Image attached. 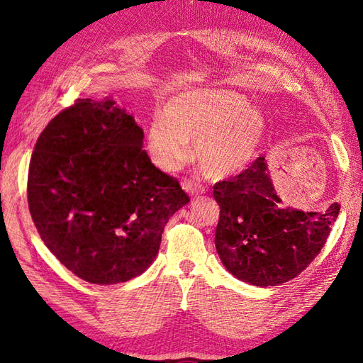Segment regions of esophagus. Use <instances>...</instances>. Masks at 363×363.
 I'll list each match as a JSON object with an SVG mask.
<instances>
[{
  "label": "esophagus",
  "mask_w": 363,
  "mask_h": 363,
  "mask_svg": "<svg viewBox=\"0 0 363 363\" xmlns=\"http://www.w3.org/2000/svg\"><path fill=\"white\" fill-rule=\"evenodd\" d=\"M182 189L187 191V194H190V195H194V196H196V195H201V194H204V189H201L198 186V184H195V182H191V181H186L182 184Z\"/></svg>",
  "instance_id": "34e87169"
}]
</instances>
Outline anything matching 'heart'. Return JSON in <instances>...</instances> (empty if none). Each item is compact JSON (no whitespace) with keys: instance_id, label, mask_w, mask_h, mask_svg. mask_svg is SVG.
<instances>
[{"instance_id":"b5f03b06","label":"heart","mask_w":363,"mask_h":363,"mask_svg":"<svg viewBox=\"0 0 363 363\" xmlns=\"http://www.w3.org/2000/svg\"><path fill=\"white\" fill-rule=\"evenodd\" d=\"M267 135V118L237 91L195 89L168 98L146 129V152L160 172L176 173L198 157L211 177L243 172Z\"/></svg>"}]
</instances>
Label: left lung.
Here are the masks:
<instances>
[{
    "mask_svg": "<svg viewBox=\"0 0 363 363\" xmlns=\"http://www.w3.org/2000/svg\"><path fill=\"white\" fill-rule=\"evenodd\" d=\"M220 206L215 248L230 274L257 287H273L296 277L318 256L340 204L325 212L282 207L265 157L233 179L213 186Z\"/></svg>",
    "mask_w": 363,
    "mask_h": 363,
    "instance_id": "obj_1",
    "label": "left lung"
}]
</instances>
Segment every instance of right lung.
<instances>
[{
    "label": "right lung",
    "mask_w": 363,
    "mask_h": 363,
    "mask_svg": "<svg viewBox=\"0 0 363 363\" xmlns=\"http://www.w3.org/2000/svg\"><path fill=\"white\" fill-rule=\"evenodd\" d=\"M189 201L179 182L151 164L143 129L112 96L76 99L37 138L30 217L46 248L90 284L146 272L169 217Z\"/></svg>",
    "instance_id": "right-lung-1"
}]
</instances>
